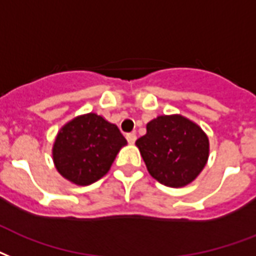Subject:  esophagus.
<instances>
[{"mask_svg": "<svg viewBox=\"0 0 256 256\" xmlns=\"http://www.w3.org/2000/svg\"><path fill=\"white\" fill-rule=\"evenodd\" d=\"M126 140H128V142H130V144H134L136 140V132H128V134H126Z\"/></svg>", "mask_w": 256, "mask_h": 256, "instance_id": "obj_1", "label": "esophagus"}]
</instances>
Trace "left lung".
Here are the masks:
<instances>
[{"instance_id": "obj_1", "label": "left lung", "mask_w": 256, "mask_h": 256, "mask_svg": "<svg viewBox=\"0 0 256 256\" xmlns=\"http://www.w3.org/2000/svg\"><path fill=\"white\" fill-rule=\"evenodd\" d=\"M136 145L148 170L161 184L180 188L192 182L206 166L210 142L198 124L181 115L150 120Z\"/></svg>"}]
</instances>
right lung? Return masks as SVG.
<instances>
[{
	"instance_id": "1",
	"label": "right lung",
	"mask_w": 256,
	"mask_h": 256,
	"mask_svg": "<svg viewBox=\"0 0 256 256\" xmlns=\"http://www.w3.org/2000/svg\"><path fill=\"white\" fill-rule=\"evenodd\" d=\"M126 144L120 128L100 115H82L68 122L56 136L54 166L74 184L90 185L106 174Z\"/></svg>"
}]
</instances>
